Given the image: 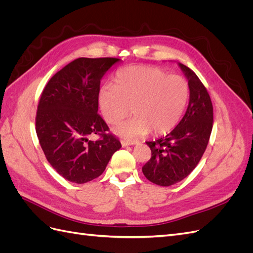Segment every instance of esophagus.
<instances>
[{"label":"esophagus","mask_w":253,"mask_h":253,"mask_svg":"<svg viewBox=\"0 0 253 253\" xmlns=\"http://www.w3.org/2000/svg\"><path fill=\"white\" fill-rule=\"evenodd\" d=\"M139 141L138 140H135V139H132V140H126V139H124L121 141V143L124 144V145H132V144H136V143H138Z\"/></svg>","instance_id":"34e87169"}]
</instances>
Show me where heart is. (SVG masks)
<instances>
[{
  "label": "heart",
  "mask_w": 253,
  "mask_h": 253,
  "mask_svg": "<svg viewBox=\"0 0 253 253\" xmlns=\"http://www.w3.org/2000/svg\"><path fill=\"white\" fill-rule=\"evenodd\" d=\"M190 95L188 81L178 75H169L163 68L132 65L115 75L114 86L106 84L98 94L105 121L117 125L129 111L134 116L116 127L125 138L148 134L169 133L178 124Z\"/></svg>",
  "instance_id": "heart-1"
}]
</instances>
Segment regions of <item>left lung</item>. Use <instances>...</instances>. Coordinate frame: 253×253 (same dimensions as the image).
<instances>
[{"mask_svg": "<svg viewBox=\"0 0 253 253\" xmlns=\"http://www.w3.org/2000/svg\"><path fill=\"white\" fill-rule=\"evenodd\" d=\"M188 78L190 101L185 116L171 133L147 141L152 152L142 172L151 182L169 187L192 172L208 145L213 126L210 95L196 74L179 63Z\"/></svg>", "mask_w": 253, "mask_h": 253, "instance_id": "obj_1", "label": "left lung"}]
</instances>
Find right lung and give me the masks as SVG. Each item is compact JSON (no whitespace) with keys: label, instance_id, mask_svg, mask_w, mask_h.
I'll list each match as a JSON object with an SVG mask.
<instances>
[{"label":"right lung","instance_id":"1","mask_svg":"<svg viewBox=\"0 0 253 253\" xmlns=\"http://www.w3.org/2000/svg\"><path fill=\"white\" fill-rule=\"evenodd\" d=\"M117 58H78L45 85L36 132L47 162L62 177L84 183L100 176L121 143L98 112L100 80ZM97 134V141H89Z\"/></svg>","mask_w":253,"mask_h":253}]
</instances>
